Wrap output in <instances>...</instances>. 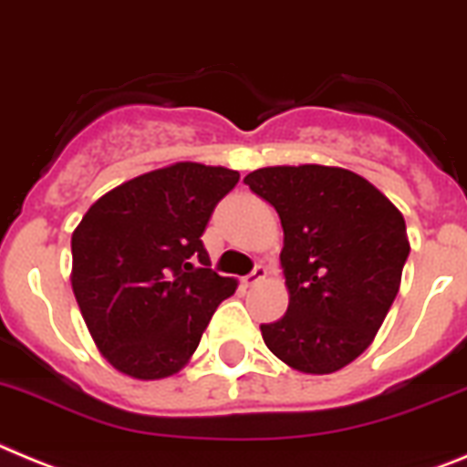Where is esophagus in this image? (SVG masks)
<instances>
[{"instance_id": "1", "label": "esophagus", "mask_w": 467, "mask_h": 467, "mask_svg": "<svg viewBox=\"0 0 467 467\" xmlns=\"http://www.w3.org/2000/svg\"><path fill=\"white\" fill-rule=\"evenodd\" d=\"M265 276H267V270H265L263 265H255L254 272H251V275L244 276L242 281H244V285H255V284H260V281H263Z\"/></svg>"}]
</instances>
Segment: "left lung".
Listing matches in <instances>:
<instances>
[{
    "label": "left lung",
    "mask_w": 467,
    "mask_h": 467,
    "mask_svg": "<svg viewBox=\"0 0 467 467\" xmlns=\"http://www.w3.org/2000/svg\"><path fill=\"white\" fill-rule=\"evenodd\" d=\"M244 183L284 228L288 309L263 323L276 358L330 375L358 358L384 323L410 255L402 213L368 179L342 167H263Z\"/></svg>",
    "instance_id": "obj_1"
}]
</instances>
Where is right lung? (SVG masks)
<instances>
[{"label": "right lung", "instance_id": "add662e5", "mask_svg": "<svg viewBox=\"0 0 467 467\" xmlns=\"http://www.w3.org/2000/svg\"><path fill=\"white\" fill-rule=\"evenodd\" d=\"M239 171L176 162L120 183L71 234V288L104 358L134 379L183 368L237 281L202 244Z\"/></svg>", "mask_w": 467, "mask_h": 467}]
</instances>
